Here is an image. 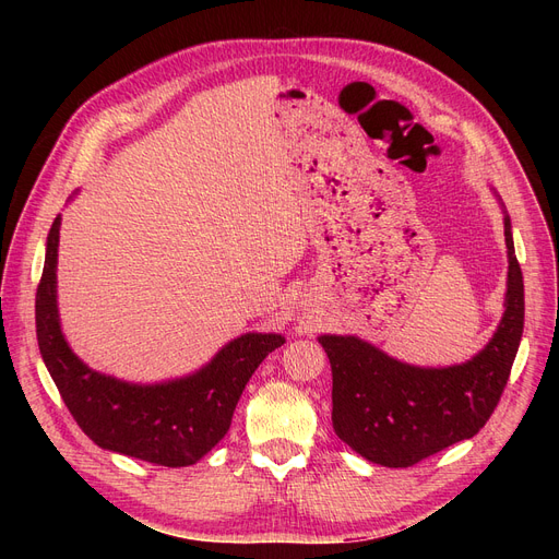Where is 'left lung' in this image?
<instances>
[{
  "label": "left lung",
  "instance_id": "8db88e82",
  "mask_svg": "<svg viewBox=\"0 0 559 559\" xmlns=\"http://www.w3.org/2000/svg\"><path fill=\"white\" fill-rule=\"evenodd\" d=\"M508 292L493 337L472 360L415 367L356 335H321L333 371V428L365 460L403 468L472 439L508 385L523 335V276L506 215Z\"/></svg>",
  "mask_w": 559,
  "mask_h": 559
}]
</instances>
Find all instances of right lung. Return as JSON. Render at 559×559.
<instances>
[{"label": "right lung", "instance_id": "add662e5", "mask_svg": "<svg viewBox=\"0 0 559 559\" xmlns=\"http://www.w3.org/2000/svg\"><path fill=\"white\" fill-rule=\"evenodd\" d=\"M61 215L47 235L45 267L36 292L40 356L79 428L106 451L160 466L199 462L228 432L233 409L258 365L285 337L247 333L230 340L199 371L156 385H135L83 365L61 331L56 264Z\"/></svg>", "mask_w": 559, "mask_h": 559}]
</instances>
